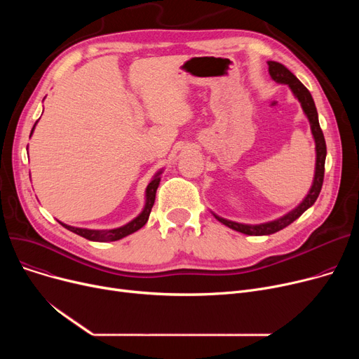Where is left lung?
Segmentation results:
<instances>
[{
	"mask_svg": "<svg viewBox=\"0 0 359 359\" xmlns=\"http://www.w3.org/2000/svg\"><path fill=\"white\" fill-rule=\"evenodd\" d=\"M269 74L273 81L279 83V84H288V87L291 88L292 94L295 96V99L301 103V107H303L306 116L310 122V128H311V134L316 142V172H314V179H313V184L310 187V191L307 194V196L303 199L297 208H294L292 211H290L288 214H285L284 217H280L278 219L269 221V222H263V224H256V225H250V224H241V222H236V221H230L218 217L217 214H214V217L222 222L227 227L248 234V236H268V234H273L282 229L288 227L291 222H294L298 217L303 215V212H306L311 205H314L316 199L320 195V191H322L323 186V177H325V161H326V141L323 137L322 128H320L318 123V115H317V109L314 104V100L311 97L310 91L304 87V84L301 83L295 75L282 64L275 62V61H269Z\"/></svg>",
	"mask_w": 359,
	"mask_h": 359,
	"instance_id": "1",
	"label": "left lung"
}]
</instances>
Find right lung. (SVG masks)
Masks as SVG:
<instances>
[{"label": "right lung", "mask_w": 359, "mask_h": 359, "mask_svg": "<svg viewBox=\"0 0 359 359\" xmlns=\"http://www.w3.org/2000/svg\"><path fill=\"white\" fill-rule=\"evenodd\" d=\"M34 126H36V123H34ZM34 126H33V129H34ZM33 129H32V134H33ZM161 173H163V170L157 172L156 176L153 177V180L148 183L147 189H145V205H144V210L141 211V214L137 218L129 221L128 224L122 225V227L111 229V230H88V229L71 227V225H67L61 221H60V224L62 225V227H65L67 230H69L75 234H79V236H81L87 240H91V241H116V240H121V238H123V237H126L132 233H135L140 229H142L148 221L151 208H153L154 201H156V192H157V187H158L160 180H161V177H160Z\"/></svg>", "instance_id": "obj_1"}]
</instances>
